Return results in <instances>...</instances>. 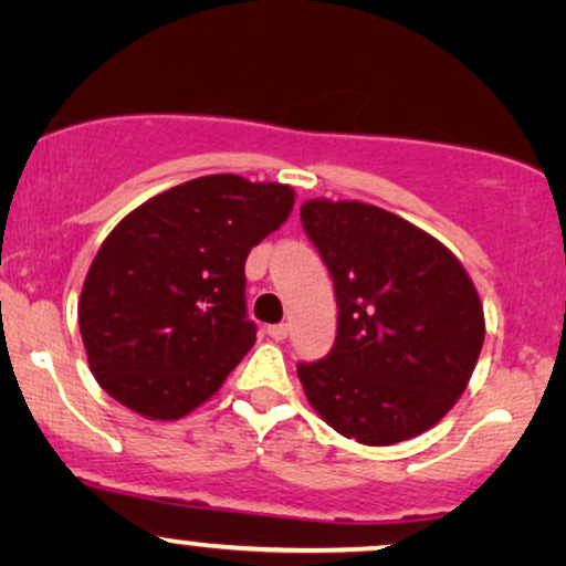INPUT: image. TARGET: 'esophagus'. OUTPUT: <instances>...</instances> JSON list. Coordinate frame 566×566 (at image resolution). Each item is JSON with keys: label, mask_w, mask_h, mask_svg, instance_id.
Wrapping results in <instances>:
<instances>
[{"label": "esophagus", "mask_w": 566, "mask_h": 566, "mask_svg": "<svg viewBox=\"0 0 566 566\" xmlns=\"http://www.w3.org/2000/svg\"><path fill=\"white\" fill-rule=\"evenodd\" d=\"M266 332H269V336H271V339H274V342H282V339H287L290 326H287V324H274V326H269Z\"/></svg>", "instance_id": "obj_1"}]
</instances>
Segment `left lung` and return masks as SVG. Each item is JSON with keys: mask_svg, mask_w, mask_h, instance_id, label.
<instances>
[{"mask_svg": "<svg viewBox=\"0 0 566 566\" xmlns=\"http://www.w3.org/2000/svg\"><path fill=\"white\" fill-rule=\"evenodd\" d=\"M300 219L334 279L336 339L300 363L307 402L336 433L389 447L426 433L468 389L485 318L439 240L360 200H305Z\"/></svg>", "mask_w": 566, "mask_h": 566, "instance_id": "1", "label": "left lung"}]
</instances>
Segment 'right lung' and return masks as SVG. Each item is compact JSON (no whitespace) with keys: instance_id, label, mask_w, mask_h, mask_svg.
<instances>
[{"instance_id":"right-lung-1","label":"right lung","mask_w":566,"mask_h":566,"mask_svg":"<svg viewBox=\"0 0 566 566\" xmlns=\"http://www.w3.org/2000/svg\"><path fill=\"white\" fill-rule=\"evenodd\" d=\"M292 206L290 185L209 175L148 198L114 227L77 303L106 395L151 420L185 418L217 395L255 342L245 259Z\"/></svg>"}]
</instances>
